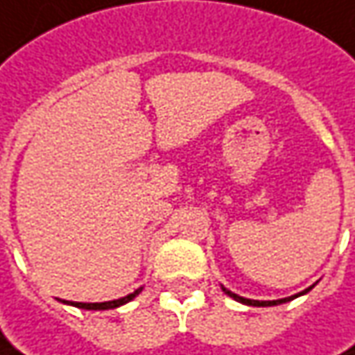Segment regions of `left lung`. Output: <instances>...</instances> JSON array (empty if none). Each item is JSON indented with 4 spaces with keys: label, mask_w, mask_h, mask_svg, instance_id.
<instances>
[{
    "label": "left lung",
    "mask_w": 355,
    "mask_h": 355,
    "mask_svg": "<svg viewBox=\"0 0 355 355\" xmlns=\"http://www.w3.org/2000/svg\"><path fill=\"white\" fill-rule=\"evenodd\" d=\"M314 286V284H312ZM310 286V288H312ZM223 288V286H221ZM310 288H306V291H302V293H298V296L300 294H306ZM223 293L229 294L231 298H235L237 302H243V304H249V306H277V304H282V302H288V300H293V298H296V294L294 296H288V298H280V300H251V298H243V296H239V294L231 293V291H227V288H223Z\"/></svg>",
    "instance_id": "8db88e82"
}]
</instances>
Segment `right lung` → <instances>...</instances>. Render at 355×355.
<instances>
[{
    "mask_svg": "<svg viewBox=\"0 0 355 355\" xmlns=\"http://www.w3.org/2000/svg\"><path fill=\"white\" fill-rule=\"evenodd\" d=\"M140 293H142V288L134 291V293L128 294V296H124V298L110 300V302H75V306L85 308V310H110V308H118V306H122V304H126V302H130L134 296H138Z\"/></svg>",
    "mask_w": 355,
    "mask_h": 355,
    "instance_id": "add662e5",
    "label": "right lung"
}]
</instances>
